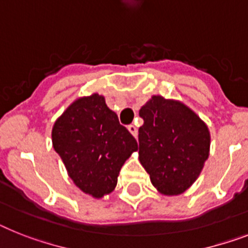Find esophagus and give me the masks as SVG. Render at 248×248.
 I'll return each instance as SVG.
<instances>
[{
    "mask_svg": "<svg viewBox=\"0 0 248 248\" xmlns=\"http://www.w3.org/2000/svg\"><path fill=\"white\" fill-rule=\"evenodd\" d=\"M128 130L132 133L133 137H136V138H137V136H138V129H137L136 125H133V124L128 125Z\"/></svg>",
    "mask_w": 248,
    "mask_h": 248,
    "instance_id": "1",
    "label": "esophagus"
}]
</instances>
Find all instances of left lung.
<instances>
[{
	"instance_id": "obj_1",
	"label": "left lung",
	"mask_w": 248,
	"mask_h": 248,
	"mask_svg": "<svg viewBox=\"0 0 248 248\" xmlns=\"http://www.w3.org/2000/svg\"><path fill=\"white\" fill-rule=\"evenodd\" d=\"M139 116V161L151 183L163 195L183 194L209 157V129L183 102L162 96H152Z\"/></svg>"
}]
</instances>
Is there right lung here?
Returning <instances> with one entry per match:
<instances>
[{"label": "right lung", "mask_w": 248, "mask_h": 248, "mask_svg": "<svg viewBox=\"0 0 248 248\" xmlns=\"http://www.w3.org/2000/svg\"><path fill=\"white\" fill-rule=\"evenodd\" d=\"M52 142L75 185L97 199L115 189L122 166L138 149L99 93L67 108L53 125Z\"/></svg>", "instance_id": "1"}]
</instances>
